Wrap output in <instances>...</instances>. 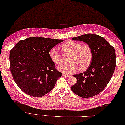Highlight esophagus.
I'll return each mask as SVG.
<instances>
[{"mask_svg": "<svg viewBox=\"0 0 125 125\" xmlns=\"http://www.w3.org/2000/svg\"><path fill=\"white\" fill-rule=\"evenodd\" d=\"M62 75H63V76H64V77H70V75H68V74H65V73H63V74H62Z\"/></svg>", "mask_w": 125, "mask_h": 125, "instance_id": "esophagus-1", "label": "esophagus"}]
</instances>
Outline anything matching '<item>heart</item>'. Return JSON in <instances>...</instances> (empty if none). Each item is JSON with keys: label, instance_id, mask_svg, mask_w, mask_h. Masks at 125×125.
I'll use <instances>...</instances> for the list:
<instances>
[{"label": "heart", "instance_id": "b5f03b06", "mask_svg": "<svg viewBox=\"0 0 125 125\" xmlns=\"http://www.w3.org/2000/svg\"><path fill=\"white\" fill-rule=\"evenodd\" d=\"M61 47L65 52L71 54L69 58L70 62L59 66L58 67L59 71L71 74L76 72L78 69L81 71L84 70L90 66L93 58V51L88 45H81L75 41H68L62 44ZM49 56L54 63H61V56L55 47H53L49 50Z\"/></svg>", "mask_w": 125, "mask_h": 125}]
</instances>
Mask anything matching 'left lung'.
Here are the masks:
<instances>
[{
	"mask_svg": "<svg viewBox=\"0 0 125 125\" xmlns=\"http://www.w3.org/2000/svg\"><path fill=\"white\" fill-rule=\"evenodd\" d=\"M72 40L88 45L93 51V58L86 71L73 76L77 83L71 87V90L81 98L96 96L106 87L114 74L116 67L115 50L104 38L97 34L88 33Z\"/></svg>",
	"mask_w": 125,
	"mask_h": 125,
	"instance_id": "8db88e82",
	"label": "left lung"
}]
</instances>
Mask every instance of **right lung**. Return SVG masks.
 Here are the masks:
<instances>
[{
	"label": "right lung",
	"mask_w": 125,
	"mask_h": 125,
	"mask_svg": "<svg viewBox=\"0 0 125 125\" xmlns=\"http://www.w3.org/2000/svg\"><path fill=\"white\" fill-rule=\"evenodd\" d=\"M64 40L31 37L10 50V72L16 84L31 96L42 97L54 88L62 76L49 57V50Z\"/></svg>",
	"instance_id": "add662e5"
}]
</instances>
